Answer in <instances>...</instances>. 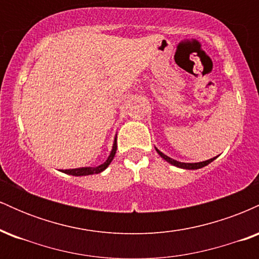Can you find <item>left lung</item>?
Listing matches in <instances>:
<instances>
[{
	"mask_svg": "<svg viewBox=\"0 0 259 259\" xmlns=\"http://www.w3.org/2000/svg\"><path fill=\"white\" fill-rule=\"evenodd\" d=\"M156 151H157V152H158L159 156L162 157L163 159L167 160L168 163H170V164L175 165V167L183 168V169H200V168H203V167H206V165L209 164L210 162H213V160H214L217 157H218V156H217V157H214V158H210V159H208V160H203V162H198V163H183V162H178V160H175L173 158H170V157H168L167 154L162 153L158 150V148H156Z\"/></svg>",
	"mask_w": 259,
	"mask_h": 259,
	"instance_id": "8db88e82",
	"label": "left lung"
}]
</instances>
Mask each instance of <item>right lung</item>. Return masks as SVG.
<instances>
[{
  "label": "right lung",
  "instance_id": "add662e5",
  "mask_svg": "<svg viewBox=\"0 0 259 259\" xmlns=\"http://www.w3.org/2000/svg\"><path fill=\"white\" fill-rule=\"evenodd\" d=\"M115 152H117V136H115L114 142H113V147L111 151V154L108 156V158L106 159V162H103L102 164L97 165V167H82V168H75V169H64L63 171L65 174L74 175V177H85V175H92V174H99L101 171H103L105 169L111 164V162L114 158Z\"/></svg>",
  "mask_w": 259,
  "mask_h": 259
}]
</instances>
